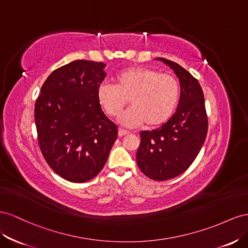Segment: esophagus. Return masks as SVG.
Listing matches in <instances>:
<instances>
[{
    "mask_svg": "<svg viewBox=\"0 0 248 248\" xmlns=\"http://www.w3.org/2000/svg\"><path fill=\"white\" fill-rule=\"evenodd\" d=\"M128 134H129L128 131H125L124 129H118V136L119 137H124L125 135H128Z\"/></svg>",
    "mask_w": 248,
    "mask_h": 248,
    "instance_id": "obj_1",
    "label": "esophagus"
}]
</instances>
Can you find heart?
<instances>
[{
	"label": "heart",
	"instance_id": "b5f03b06",
	"mask_svg": "<svg viewBox=\"0 0 248 248\" xmlns=\"http://www.w3.org/2000/svg\"><path fill=\"white\" fill-rule=\"evenodd\" d=\"M180 93L179 82L173 76L134 66L122 70L115 77V85L101 84L96 98L102 109L112 117L122 114L129 98L132 107L120 117V123L130 128L143 123L155 126L172 115Z\"/></svg>",
	"mask_w": 248,
	"mask_h": 248
}]
</instances>
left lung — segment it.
Here are the masks:
<instances>
[{
  "instance_id": "1",
  "label": "left lung",
  "mask_w": 248,
  "mask_h": 248,
  "mask_svg": "<svg viewBox=\"0 0 248 248\" xmlns=\"http://www.w3.org/2000/svg\"><path fill=\"white\" fill-rule=\"evenodd\" d=\"M173 69L181 84V95L174 114L163 125L140 133L137 165L148 178L166 181L175 178L199 155L208 133V117L201 85L178 63L157 58Z\"/></svg>"
}]
</instances>
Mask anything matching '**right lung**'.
Returning a JSON list of instances; mask_svg holds the SVG:
<instances>
[{
	"label": "right lung",
	"instance_id": "1",
	"mask_svg": "<svg viewBox=\"0 0 248 248\" xmlns=\"http://www.w3.org/2000/svg\"><path fill=\"white\" fill-rule=\"evenodd\" d=\"M105 63L76 60L47 77L35 103L40 151L61 178L84 183L96 176L117 138V126L104 114L96 91Z\"/></svg>",
	"mask_w": 248,
	"mask_h": 248
}]
</instances>
